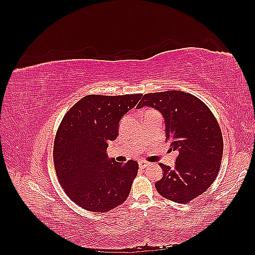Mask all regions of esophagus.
Wrapping results in <instances>:
<instances>
[{
	"mask_svg": "<svg viewBox=\"0 0 255 255\" xmlns=\"http://www.w3.org/2000/svg\"><path fill=\"white\" fill-rule=\"evenodd\" d=\"M148 163H146V161H143V160H140L139 161V168L140 169H144V168H146V167H148Z\"/></svg>",
	"mask_w": 255,
	"mask_h": 255,
	"instance_id": "34e87169",
	"label": "esophagus"
}]
</instances>
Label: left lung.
Here are the masks:
<instances>
[{
	"instance_id": "left-lung-1",
	"label": "left lung",
	"mask_w": 255,
	"mask_h": 255,
	"mask_svg": "<svg viewBox=\"0 0 255 255\" xmlns=\"http://www.w3.org/2000/svg\"><path fill=\"white\" fill-rule=\"evenodd\" d=\"M143 106L164 116L166 141L179 153L174 168L159 164L164 174L155 188L168 200L188 203L205 192L218 175L223 154L218 121L203 101L184 91L145 94L137 109Z\"/></svg>"
}]
</instances>
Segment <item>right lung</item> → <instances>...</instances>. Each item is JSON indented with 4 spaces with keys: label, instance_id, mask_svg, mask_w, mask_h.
Returning <instances> with one entry per match:
<instances>
[{
    "label": "right lung",
    "instance_id": "add662e5",
    "mask_svg": "<svg viewBox=\"0 0 255 255\" xmlns=\"http://www.w3.org/2000/svg\"><path fill=\"white\" fill-rule=\"evenodd\" d=\"M141 96L89 95L60 122L53 146L57 179L70 200L86 211L106 213L128 197L138 163H117L109 159L106 150L118 137L120 119Z\"/></svg>",
    "mask_w": 255,
    "mask_h": 255
}]
</instances>
